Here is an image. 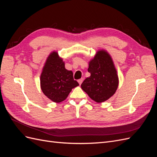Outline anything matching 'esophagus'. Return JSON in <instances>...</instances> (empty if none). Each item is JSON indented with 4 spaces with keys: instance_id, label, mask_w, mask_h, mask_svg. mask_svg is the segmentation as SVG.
<instances>
[{
    "instance_id": "esophagus-1",
    "label": "esophagus",
    "mask_w": 157,
    "mask_h": 157,
    "mask_svg": "<svg viewBox=\"0 0 157 157\" xmlns=\"http://www.w3.org/2000/svg\"><path fill=\"white\" fill-rule=\"evenodd\" d=\"M83 80H84V78H80V79H79V80H78V82L79 83V84L80 85V84H82V82H83Z\"/></svg>"
}]
</instances>
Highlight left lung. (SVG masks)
Segmentation results:
<instances>
[{"label": "left lung", "mask_w": 157, "mask_h": 157, "mask_svg": "<svg viewBox=\"0 0 157 157\" xmlns=\"http://www.w3.org/2000/svg\"><path fill=\"white\" fill-rule=\"evenodd\" d=\"M88 71L90 77L85 79L81 88L95 101H106L115 93L118 78L111 56L107 52H97L89 63Z\"/></svg>", "instance_id": "obj_1"}]
</instances>
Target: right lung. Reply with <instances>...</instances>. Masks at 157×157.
Wrapping results in <instances>:
<instances>
[{
  "mask_svg": "<svg viewBox=\"0 0 157 157\" xmlns=\"http://www.w3.org/2000/svg\"><path fill=\"white\" fill-rule=\"evenodd\" d=\"M78 85L73 78L72 71L65 68V63L58 53H51L40 75V87L45 96L52 101L59 103L65 100L71 90Z\"/></svg>",
  "mask_w": 157,
  "mask_h": 157,
  "instance_id": "right-lung-1",
  "label": "right lung"
}]
</instances>
